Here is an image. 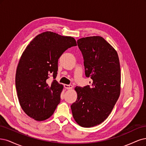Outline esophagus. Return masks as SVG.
I'll use <instances>...</instances> for the list:
<instances>
[{"mask_svg":"<svg viewBox=\"0 0 146 146\" xmlns=\"http://www.w3.org/2000/svg\"><path fill=\"white\" fill-rule=\"evenodd\" d=\"M64 87H65V88L67 89V90H70V89L73 88V86L72 85H67V84H65Z\"/></svg>","mask_w":146,"mask_h":146,"instance_id":"esophagus-1","label":"esophagus"}]
</instances>
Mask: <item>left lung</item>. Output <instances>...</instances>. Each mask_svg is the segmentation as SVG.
<instances>
[{
  "mask_svg": "<svg viewBox=\"0 0 146 146\" xmlns=\"http://www.w3.org/2000/svg\"><path fill=\"white\" fill-rule=\"evenodd\" d=\"M77 42L83 55L86 75L93 82L91 86L74 88L78 97L71 109L78 124L92 127L107 118L119 97V60L115 49L101 36L83 37Z\"/></svg>",
  "mask_w": 146,
  "mask_h": 146,
  "instance_id": "8db88e82",
  "label": "left lung"
}]
</instances>
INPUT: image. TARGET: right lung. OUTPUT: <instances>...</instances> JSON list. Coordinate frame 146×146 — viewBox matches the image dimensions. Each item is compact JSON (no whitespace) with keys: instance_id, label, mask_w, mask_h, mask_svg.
<instances>
[{"instance_id":"right-lung-1","label":"right lung","mask_w":146,"mask_h":146,"mask_svg":"<svg viewBox=\"0 0 146 146\" xmlns=\"http://www.w3.org/2000/svg\"><path fill=\"white\" fill-rule=\"evenodd\" d=\"M70 36L46 31L36 36L23 51L16 73L17 97L22 110L36 121L47 119L60 101L63 85L55 79L58 59L64 51L76 46Z\"/></svg>"}]
</instances>
